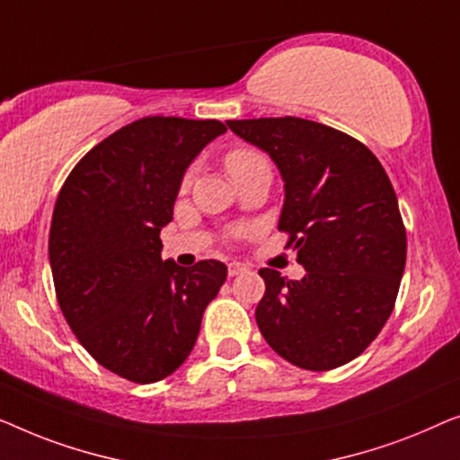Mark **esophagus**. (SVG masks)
I'll return each instance as SVG.
<instances>
[{"label":"esophagus","instance_id":"34e87169","mask_svg":"<svg viewBox=\"0 0 460 460\" xmlns=\"http://www.w3.org/2000/svg\"><path fill=\"white\" fill-rule=\"evenodd\" d=\"M245 270H248V267H245V264H242V262H229V277L242 275V273H245Z\"/></svg>","mask_w":460,"mask_h":460}]
</instances>
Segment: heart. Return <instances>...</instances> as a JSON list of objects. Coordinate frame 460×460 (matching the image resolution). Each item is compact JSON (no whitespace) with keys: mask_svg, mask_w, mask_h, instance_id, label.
Returning a JSON list of instances; mask_svg holds the SVG:
<instances>
[{"mask_svg":"<svg viewBox=\"0 0 460 460\" xmlns=\"http://www.w3.org/2000/svg\"><path fill=\"white\" fill-rule=\"evenodd\" d=\"M258 166H269V164L262 154H258L256 150H250V147H237V150H231L227 156H225V168H227L231 179Z\"/></svg>","mask_w":460,"mask_h":460,"instance_id":"1","label":"heart"}]
</instances>
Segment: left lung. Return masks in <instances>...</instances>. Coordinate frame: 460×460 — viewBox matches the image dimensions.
Instances as JSON below:
<instances>
[{
    "instance_id": "8db88e82",
    "label": "left lung",
    "mask_w": 460,
    "mask_h": 460,
    "mask_svg": "<svg viewBox=\"0 0 460 460\" xmlns=\"http://www.w3.org/2000/svg\"><path fill=\"white\" fill-rule=\"evenodd\" d=\"M267 152L283 179L279 231L306 275L261 269L256 323L292 365L329 371L357 358L390 319L406 264L398 199L375 154L350 135L306 119L227 120Z\"/></svg>"
}]
</instances>
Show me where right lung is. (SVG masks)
<instances>
[{
	"instance_id": "obj_1",
	"label": "right lung",
	"mask_w": 460,
	"mask_h": 460,
	"mask_svg": "<svg viewBox=\"0 0 460 460\" xmlns=\"http://www.w3.org/2000/svg\"><path fill=\"white\" fill-rule=\"evenodd\" d=\"M227 131L218 120L147 116L89 150L64 181L49 229L58 304L92 357L135 384L183 365L227 279L218 261H163L183 174Z\"/></svg>"
}]
</instances>
